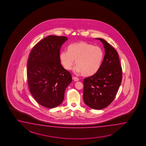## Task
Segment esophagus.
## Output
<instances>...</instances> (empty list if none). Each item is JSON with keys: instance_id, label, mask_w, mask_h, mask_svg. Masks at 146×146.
I'll list each match as a JSON object with an SVG mask.
<instances>
[{"instance_id": "34e87169", "label": "esophagus", "mask_w": 146, "mask_h": 146, "mask_svg": "<svg viewBox=\"0 0 146 146\" xmlns=\"http://www.w3.org/2000/svg\"><path fill=\"white\" fill-rule=\"evenodd\" d=\"M72 79H73V80H74V81H78L79 80V79L78 78L76 77H73Z\"/></svg>"}]
</instances>
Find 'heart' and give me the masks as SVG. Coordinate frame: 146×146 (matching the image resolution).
Returning <instances> with one entry per match:
<instances>
[{
	"instance_id": "obj_1",
	"label": "heart",
	"mask_w": 146,
	"mask_h": 146,
	"mask_svg": "<svg viewBox=\"0 0 146 146\" xmlns=\"http://www.w3.org/2000/svg\"><path fill=\"white\" fill-rule=\"evenodd\" d=\"M104 57L102 49L85 41L72 43L68 47V52H61L60 60L64 68L70 70L74 64L75 70L84 76L95 74L100 68Z\"/></svg>"
}]
</instances>
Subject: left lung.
I'll return each mask as SVG.
<instances>
[{
    "label": "left lung",
    "mask_w": 146,
    "mask_h": 146,
    "mask_svg": "<svg viewBox=\"0 0 146 146\" xmlns=\"http://www.w3.org/2000/svg\"><path fill=\"white\" fill-rule=\"evenodd\" d=\"M100 40L105 54L100 68L95 74L83 80V100L94 109L108 106L114 100L122 79V69L117 51L106 41Z\"/></svg>",
    "instance_id": "8db88e82"
}]
</instances>
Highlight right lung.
Returning a JSON list of instances; mask_svg holds the SVG:
<instances>
[{
	"mask_svg": "<svg viewBox=\"0 0 146 146\" xmlns=\"http://www.w3.org/2000/svg\"><path fill=\"white\" fill-rule=\"evenodd\" d=\"M67 39L65 36H49L34 46L29 56V89L36 101L48 108L62 103L65 89L72 82V74L60 60L61 46Z\"/></svg>",
	"mask_w": 146,
	"mask_h": 146,
	"instance_id": "obj_1",
	"label": "right lung"
}]
</instances>
